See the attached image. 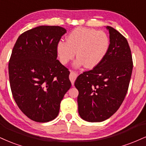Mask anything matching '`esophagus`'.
Returning <instances> with one entry per match:
<instances>
[{
    "label": "esophagus",
    "mask_w": 146,
    "mask_h": 146,
    "mask_svg": "<svg viewBox=\"0 0 146 146\" xmlns=\"http://www.w3.org/2000/svg\"><path fill=\"white\" fill-rule=\"evenodd\" d=\"M77 76H78V75H77V74H76V73H75V72L71 71V73H70V75H69V79H70V80H71L72 85H73V84H74L75 80H76Z\"/></svg>",
    "instance_id": "obj_1"
}]
</instances>
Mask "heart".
Here are the masks:
<instances>
[{"instance_id": "b5f03b06", "label": "heart", "mask_w": 146, "mask_h": 146, "mask_svg": "<svg viewBox=\"0 0 146 146\" xmlns=\"http://www.w3.org/2000/svg\"><path fill=\"white\" fill-rule=\"evenodd\" d=\"M110 47V38L104 31L84 27L76 28L68 35L66 42L60 41L56 45L58 57L62 64H66L78 57L74 66L85 65L95 67L103 60Z\"/></svg>"}]
</instances>
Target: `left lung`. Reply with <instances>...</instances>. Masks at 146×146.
Returning a JSON list of instances; mask_svg holds the SVG:
<instances>
[{"mask_svg":"<svg viewBox=\"0 0 146 146\" xmlns=\"http://www.w3.org/2000/svg\"><path fill=\"white\" fill-rule=\"evenodd\" d=\"M110 47L103 60L75 80L79 91L78 112L88 122H103L117 111L122 105L133 71L131 51L127 40L111 26Z\"/></svg>","mask_w":146,"mask_h":146,"instance_id":"8db88e82","label":"left lung"}]
</instances>
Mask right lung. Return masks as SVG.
Returning a JSON list of instances; mask_svg holds the SVG:
<instances>
[{
  "mask_svg": "<svg viewBox=\"0 0 146 146\" xmlns=\"http://www.w3.org/2000/svg\"><path fill=\"white\" fill-rule=\"evenodd\" d=\"M66 33L60 26H37L20 35L12 50L9 77L13 97L35 122L55 119L71 86L69 71L56 59V45Z\"/></svg>",
  "mask_w": 146,
  "mask_h": 146,
  "instance_id": "obj_1",
  "label": "right lung"
}]
</instances>
